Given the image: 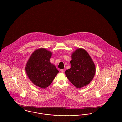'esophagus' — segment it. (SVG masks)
Listing matches in <instances>:
<instances>
[{
	"label": "esophagus",
	"mask_w": 122,
	"mask_h": 122,
	"mask_svg": "<svg viewBox=\"0 0 122 122\" xmlns=\"http://www.w3.org/2000/svg\"><path fill=\"white\" fill-rule=\"evenodd\" d=\"M60 71H61V72H62V73H63V72H64V70H63V69H61V70H60Z\"/></svg>",
	"instance_id": "esophagus-1"
}]
</instances>
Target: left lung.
Here are the masks:
<instances>
[{"mask_svg": "<svg viewBox=\"0 0 122 122\" xmlns=\"http://www.w3.org/2000/svg\"><path fill=\"white\" fill-rule=\"evenodd\" d=\"M71 57V67L65 71L67 77L77 88L86 86L93 79L96 71L92 59L83 48L77 49Z\"/></svg>", "mask_w": 122, "mask_h": 122, "instance_id": "1", "label": "left lung"}]
</instances>
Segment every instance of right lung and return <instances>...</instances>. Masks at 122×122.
Listing matches in <instances>:
<instances>
[{"instance_id": "right-lung-1", "label": "right lung", "mask_w": 122, "mask_h": 122, "mask_svg": "<svg viewBox=\"0 0 122 122\" xmlns=\"http://www.w3.org/2000/svg\"><path fill=\"white\" fill-rule=\"evenodd\" d=\"M52 53L45 48H40L32 53L26 64L25 70L30 80L41 88L48 87L59 73L50 63Z\"/></svg>"}]
</instances>
